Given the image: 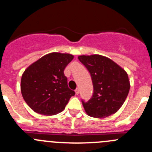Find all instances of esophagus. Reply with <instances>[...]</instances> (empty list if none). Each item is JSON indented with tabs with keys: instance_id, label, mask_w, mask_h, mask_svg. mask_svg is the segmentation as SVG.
Wrapping results in <instances>:
<instances>
[{
	"instance_id": "34e87169",
	"label": "esophagus",
	"mask_w": 152,
	"mask_h": 152,
	"mask_svg": "<svg viewBox=\"0 0 152 152\" xmlns=\"http://www.w3.org/2000/svg\"><path fill=\"white\" fill-rule=\"evenodd\" d=\"M75 93H76V95H79V88H76V90H75Z\"/></svg>"
}]
</instances>
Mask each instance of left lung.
Instances as JSON below:
<instances>
[{
  "label": "left lung",
  "instance_id": "obj_1",
  "mask_svg": "<svg viewBox=\"0 0 152 152\" xmlns=\"http://www.w3.org/2000/svg\"><path fill=\"white\" fill-rule=\"evenodd\" d=\"M90 72L93 94L82 104L90 117L106 118L115 114L125 102L130 89L128 74L110 58L99 54L78 57Z\"/></svg>",
  "mask_w": 152,
  "mask_h": 152
}]
</instances>
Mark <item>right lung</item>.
<instances>
[{
    "label": "right lung",
    "instance_id": "right-lung-1",
    "mask_svg": "<svg viewBox=\"0 0 152 152\" xmlns=\"http://www.w3.org/2000/svg\"><path fill=\"white\" fill-rule=\"evenodd\" d=\"M73 59L70 53H48L26 69L21 78L23 99L32 110L44 115L63 111L75 92L67 86L65 67Z\"/></svg>",
    "mask_w": 152,
    "mask_h": 152
}]
</instances>
